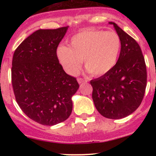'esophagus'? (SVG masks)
I'll list each match as a JSON object with an SVG mask.
<instances>
[{
  "instance_id": "obj_1",
  "label": "esophagus",
  "mask_w": 156,
  "mask_h": 156,
  "mask_svg": "<svg viewBox=\"0 0 156 156\" xmlns=\"http://www.w3.org/2000/svg\"><path fill=\"white\" fill-rule=\"evenodd\" d=\"M77 81H78V84H83V83H85V82H87V81H86V80L83 79V78H78V79H77Z\"/></svg>"
}]
</instances>
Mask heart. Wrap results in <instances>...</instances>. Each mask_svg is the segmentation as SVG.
Segmentation results:
<instances>
[{
    "instance_id": "1",
    "label": "heart",
    "mask_w": 156,
    "mask_h": 156,
    "mask_svg": "<svg viewBox=\"0 0 156 156\" xmlns=\"http://www.w3.org/2000/svg\"><path fill=\"white\" fill-rule=\"evenodd\" d=\"M121 47L120 37L115 31L85 30L72 36L69 47L59 46L56 56L69 75H76L83 60L88 72L100 76L114 68Z\"/></svg>"
}]
</instances>
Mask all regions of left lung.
I'll list each match as a JSON object with an SVG mask.
<instances>
[{
  "mask_svg": "<svg viewBox=\"0 0 156 156\" xmlns=\"http://www.w3.org/2000/svg\"><path fill=\"white\" fill-rule=\"evenodd\" d=\"M108 23L120 37V54L111 71L90 81L92 98L102 115L120 119L132 114L140 105L146 87V67L137 42L117 24Z\"/></svg>",
  "mask_w": 156,
  "mask_h": 156,
  "instance_id": "left-lung-1",
  "label": "left lung"
}]
</instances>
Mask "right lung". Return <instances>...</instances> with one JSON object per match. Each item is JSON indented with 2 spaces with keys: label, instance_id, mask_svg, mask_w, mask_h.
<instances>
[{
  "label": "right lung",
  "instance_id": "right-lung-1",
  "mask_svg": "<svg viewBox=\"0 0 156 156\" xmlns=\"http://www.w3.org/2000/svg\"><path fill=\"white\" fill-rule=\"evenodd\" d=\"M68 30L39 29L16 48L12 62V84L16 100L31 120L57 125L70 116L72 97L79 88L76 78L65 72L56 49Z\"/></svg>",
  "mask_w": 156,
  "mask_h": 156
}]
</instances>
